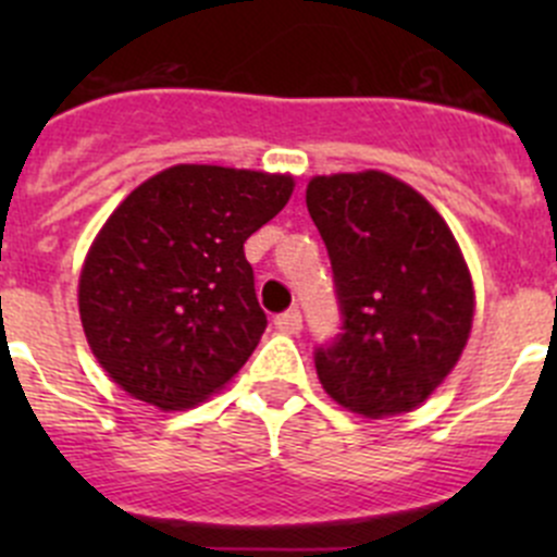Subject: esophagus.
<instances>
[{"mask_svg": "<svg viewBox=\"0 0 557 557\" xmlns=\"http://www.w3.org/2000/svg\"><path fill=\"white\" fill-rule=\"evenodd\" d=\"M274 325H277L283 334H299V331H301V312L299 310H288V312L277 314V318H274Z\"/></svg>", "mask_w": 557, "mask_h": 557, "instance_id": "esophagus-1", "label": "esophagus"}]
</instances>
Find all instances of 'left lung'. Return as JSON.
<instances>
[{
  "instance_id": "1",
  "label": "left lung",
  "mask_w": 557,
  "mask_h": 557,
  "mask_svg": "<svg viewBox=\"0 0 557 557\" xmlns=\"http://www.w3.org/2000/svg\"><path fill=\"white\" fill-rule=\"evenodd\" d=\"M310 210L339 294V339L314 352L339 407L369 420L418 409L460 361L474 283L445 218L380 170L314 174Z\"/></svg>"
}]
</instances>
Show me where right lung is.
<instances>
[{
	"mask_svg": "<svg viewBox=\"0 0 557 557\" xmlns=\"http://www.w3.org/2000/svg\"><path fill=\"white\" fill-rule=\"evenodd\" d=\"M294 185V174L177 164L112 210L77 283L88 347L112 383L164 412L232 383L267 329L245 243Z\"/></svg>",
	"mask_w": 557,
	"mask_h": 557,
	"instance_id": "add662e5",
	"label": "right lung"
}]
</instances>
